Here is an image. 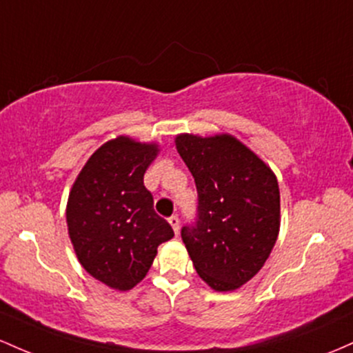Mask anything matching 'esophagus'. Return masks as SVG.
Returning <instances> with one entry per match:
<instances>
[{
	"mask_svg": "<svg viewBox=\"0 0 353 353\" xmlns=\"http://www.w3.org/2000/svg\"><path fill=\"white\" fill-rule=\"evenodd\" d=\"M168 221H170V225L173 227V232L178 235V232H180V219H178V215H172L168 219Z\"/></svg>",
	"mask_w": 353,
	"mask_h": 353,
	"instance_id": "34e87169",
	"label": "esophagus"
}]
</instances>
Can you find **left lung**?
I'll list each match as a JSON object with an SVG mask.
<instances>
[{"instance_id":"8db88e82","label":"left lung","mask_w":353,"mask_h":353,"mask_svg":"<svg viewBox=\"0 0 353 353\" xmlns=\"http://www.w3.org/2000/svg\"><path fill=\"white\" fill-rule=\"evenodd\" d=\"M195 178L193 223L181 227L195 270L213 290H235L267 262L280 228V192L272 170L228 134L176 137Z\"/></svg>"}]
</instances>
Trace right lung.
Here are the masks:
<instances>
[{
  "mask_svg": "<svg viewBox=\"0 0 353 353\" xmlns=\"http://www.w3.org/2000/svg\"><path fill=\"white\" fill-rule=\"evenodd\" d=\"M157 145L120 137L86 161L68 198L66 221L78 260L97 280L130 290L143 280L173 228L153 208L143 175Z\"/></svg>",
  "mask_w": 353,
  "mask_h": 353,
  "instance_id": "right-lung-1",
  "label": "right lung"
}]
</instances>
